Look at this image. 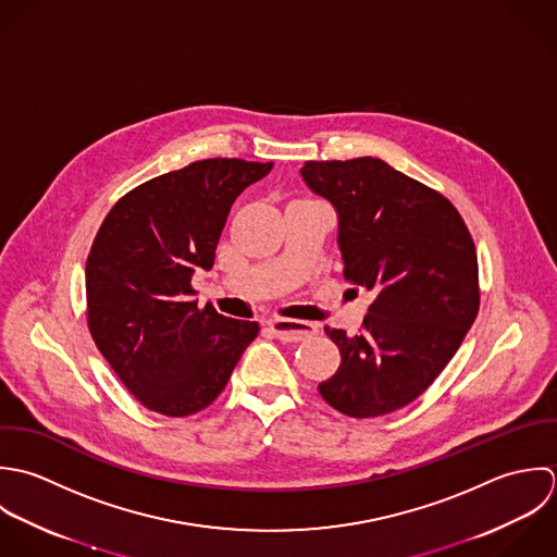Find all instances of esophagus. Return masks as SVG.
I'll list each match as a JSON object with an SVG mask.
<instances>
[{"instance_id": "1", "label": "esophagus", "mask_w": 557, "mask_h": 557, "mask_svg": "<svg viewBox=\"0 0 557 557\" xmlns=\"http://www.w3.org/2000/svg\"><path fill=\"white\" fill-rule=\"evenodd\" d=\"M269 330L275 334L277 339L282 342H301L306 337L319 334V327L314 323H306V321H293V319H271Z\"/></svg>"}]
</instances>
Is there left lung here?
I'll list each match as a JSON object with an SVG mask.
<instances>
[{"mask_svg": "<svg viewBox=\"0 0 557 557\" xmlns=\"http://www.w3.org/2000/svg\"><path fill=\"white\" fill-rule=\"evenodd\" d=\"M301 178L334 205L344 277L374 297L361 334L327 330L342 363L319 392L350 418L392 413L440 376L475 321L471 234L442 194L376 157L308 161Z\"/></svg>", "mask_w": 557, "mask_h": 557, "instance_id": "8db88e82", "label": "left lung"}]
</instances>
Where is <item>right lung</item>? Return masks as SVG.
I'll return each instance as SVG.
<instances>
[{"label": "right lung", "instance_id": "right-lung-1", "mask_svg": "<svg viewBox=\"0 0 557 557\" xmlns=\"http://www.w3.org/2000/svg\"><path fill=\"white\" fill-rule=\"evenodd\" d=\"M273 163L205 159L126 194L86 262L88 327L126 389L185 418L222 394L258 323L198 308L191 277L211 271L234 200Z\"/></svg>", "mask_w": 557, "mask_h": 557}]
</instances>
